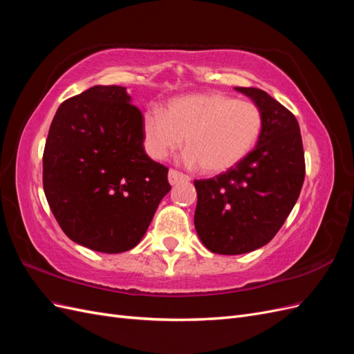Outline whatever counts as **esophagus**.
<instances>
[{
    "instance_id": "esophagus-1",
    "label": "esophagus",
    "mask_w": 354,
    "mask_h": 354,
    "mask_svg": "<svg viewBox=\"0 0 354 354\" xmlns=\"http://www.w3.org/2000/svg\"><path fill=\"white\" fill-rule=\"evenodd\" d=\"M189 180H190L189 176H186V174H183V173H178V171H176V169H169V173H168V181H169L171 186H174V185L180 183V181H189Z\"/></svg>"
}]
</instances>
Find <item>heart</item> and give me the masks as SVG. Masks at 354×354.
I'll return each instance as SVG.
<instances>
[{
  "label": "heart",
  "instance_id": "heart-1",
  "mask_svg": "<svg viewBox=\"0 0 354 354\" xmlns=\"http://www.w3.org/2000/svg\"><path fill=\"white\" fill-rule=\"evenodd\" d=\"M259 106L223 93H195L171 100L165 113L143 116V140L153 159H165L186 143L185 160L207 174L238 165L261 134Z\"/></svg>",
  "mask_w": 354,
  "mask_h": 354
}]
</instances>
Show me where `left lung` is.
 I'll list each match as a JSON object with an SVG mask.
<instances>
[{"instance_id":"8db88e82","label":"left lung","mask_w":354,"mask_h":354,"mask_svg":"<svg viewBox=\"0 0 354 354\" xmlns=\"http://www.w3.org/2000/svg\"><path fill=\"white\" fill-rule=\"evenodd\" d=\"M259 106L261 134L238 165L209 180H196L195 229L216 254L261 248L279 232L304 183L303 140L295 116L266 91L234 87Z\"/></svg>"}]
</instances>
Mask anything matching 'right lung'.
<instances>
[{
    "mask_svg": "<svg viewBox=\"0 0 354 354\" xmlns=\"http://www.w3.org/2000/svg\"><path fill=\"white\" fill-rule=\"evenodd\" d=\"M143 116L125 87L94 85L63 102L42 156V183L75 243L120 254L142 241L168 194V168L143 147Z\"/></svg>",
    "mask_w": 354,
    "mask_h": 354,
    "instance_id": "obj_1",
    "label": "right lung"
}]
</instances>
